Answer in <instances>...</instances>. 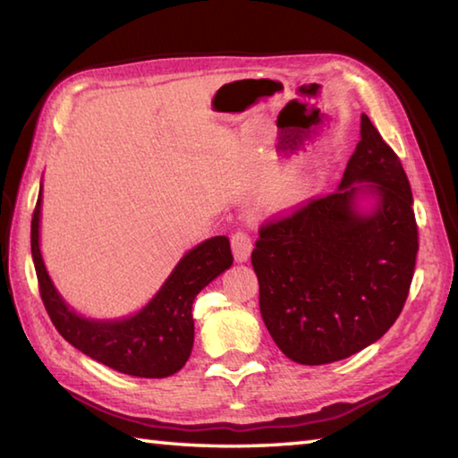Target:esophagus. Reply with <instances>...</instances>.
<instances>
[{"label":"esophagus","instance_id":"34e87169","mask_svg":"<svg viewBox=\"0 0 458 458\" xmlns=\"http://www.w3.org/2000/svg\"><path fill=\"white\" fill-rule=\"evenodd\" d=\"M230 242H232V252H234V258L238 262H246L248 258H250L254 244H252L250 234H248L246 230H236L234 234H232Z\"/></svg>","mask_w":458,"mask_h":458}]
</instances>
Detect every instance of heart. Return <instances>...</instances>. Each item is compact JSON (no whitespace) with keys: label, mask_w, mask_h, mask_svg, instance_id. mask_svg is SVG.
Here are the masks:
<instances>
[{"label":"heart","mask_w":458,"mask_h":458,"mask_svg":"<svg viewBox=\"0 0 458 458\" xmlns=\"http://www.w3.org/2000/svg\"><path fill=\"white\" fill-rule=\"evenodd\" d=\"M302 184L301 172H286L278 176V180L272 184V194L276 198H288L293 196Z\"/></svg>","instance_id":"heart-1"}]
</instances>
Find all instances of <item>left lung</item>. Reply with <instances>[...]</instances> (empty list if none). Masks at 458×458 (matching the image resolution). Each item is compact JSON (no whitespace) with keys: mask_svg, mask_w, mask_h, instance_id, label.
Here are the masks:
<instances>
[{"mask_svg":"<svg viewBox=\"0 0 458 458\" xmlns=\"http://www.w3.org/2000/svg\"><path fill=\"white\" fill-rule=\"evenodd\" d=\"M360 193L377 198L370 215L355 210ZM258 234L252 266L262 320L294 362L343 360L403 312L419 252L412 192L367 114L336 192L264 222Z\"/></svg>","mask_w":458,"mask_h":458,"instance_id":"8db88e82","label":"left lung"}]
</instances>
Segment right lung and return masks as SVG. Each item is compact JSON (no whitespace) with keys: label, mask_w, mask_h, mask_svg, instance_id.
<instances>
[{"label":"right lung","mask_w":458,"mask_h":458,"mask_svg":"<svg viewBox=\"0 0 458 458\" xmlns=\"http://www.w3.org/2000/svg\"><path fill=\"white\" fill-rule=\"evenodd\" d=\"M39 204L31 216V256L39 296L55 330L89 359L140 378H164L178 372L194 344L192 304L204 286L232 266L226 236L206 240L190 250L146 309L123 320L98 322L70 310L55 293L39 252Z\"/></svg>","instance_id":"add662e5"}]
</instances>
